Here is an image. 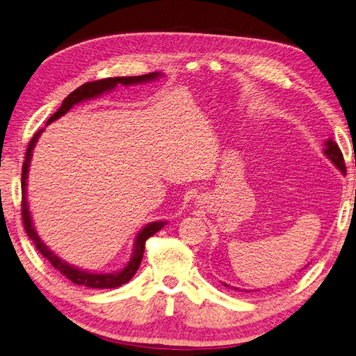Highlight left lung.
Returning a JSON list of instances; mask_svg holds the SVG:
<instances>
[{"instance_id":"1","label":"left lung","mask_w":356,"mask_h":356,"mask_svg":"<svg viewBox=\"0 0 356 356\" xmlns=\"http://www.w3.org/2000/svg\"><path fill=\"white\" fill-rule=\"evenodd\" d=\"M324 154L327 156V159L330 160V162L337 166V168L346 174V163H344V157H343V152H341L338 143H335V140L333 138H329V140H325L324 143ZM225 287H229V285L224 284ZM238 290V289H234Z\"/></svg>"}]
</instances>
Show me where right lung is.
<instances>
[{
    "instance_id": "right-lung-1",
    "label": "right lung",
    "mask_w": 356,
    "mask_h": 356,
    "mask_svg": "<svg viewBox=\"0 0 356 356\" xmlns=\"http://www.w3.org/2000/svg\"><path fill=\"white\" fill-rule=\"evenodd\" d=\"M162 72H151V74H145V75H137V76H111V79H103V80H97V81H89L81 85L80 88H76L74 92L69 94L65 100H63L61 106L57 109V113L52 114L51 118L47 120V124L52 123L60 118L61 115H65L69 109H71L74 104L81 103L85 100L95 99L104 92H109V90H114L118 85L123 86H131V85H138V83H148L152 80H157L162 76ZM44 129H40L37 134H35L29 146L26 149V159L23 163V172H21V191H23V200H21V216H23V224L24 229L32 242L35 243L38 252L43 254L46 259L52 264V267L55 270H58L63 276H66L69 281H72L76 285H85V287L89 289H115L120 287V285L127 284L128 281L132 280V276L137 273L138 266H140L143 252H145V242L148 238H151L152 234H156L159 229H162L166 222L165 220H156L151 222V224L145 225L140 232L137 233L136 241H134V250H132V256L129 262L124 266L122 270L115 271V273H92V271L88 270H81L79 267H74L71 264H67L66 261H63L61 257L55 254L52 250H49L46 243L40 239L38 233L35 232L33 222H32V216L29 211V204H27V196H26V186H27V172H29V165H31V159H32V151L35 148V143H37L38 137L41 132Z\"/></svg>"
}]
</instances>
